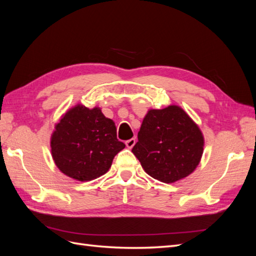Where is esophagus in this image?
Returning a JSON list of instances; mask_svg holds the SVG:
<instances>
[{
  "mask_svg": "<svg viewBox=\"0 0 256 256\" xmlns=\"http://www.w3.org/2000/svg\"><path fill=\"white\" fill-rule=\"evenodd\" d=\"M136 138H130V140H128V141H126V146L128 147V148H132V147L134 146V144H136Z\"/></svg>",
  "mask_w": 256,
  "mask_h": 256,
  "instance_id": "obj_1",
  "label": "esophagus"
}]
</instances>
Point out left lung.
<instances>
[{"mask_svg": "<svg viewBox=\"0 0 256 256\" xmlns=\"http://www.w3.org/2000/svg\"><path fill=\"white\" fill-rule=\"evenodd\" d=\"M204 138L182 108L150 110L138 134L132 152L144 171L162 182L187 177L198 166Z\"/></svg>", "mask_w": 256, "mask_h": 256, "instance_id": "left-lung-1", "label": "left lung"}]
</instances>
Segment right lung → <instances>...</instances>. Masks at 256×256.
Returning <instances> with one entry per match:
<instances>
[{
  "label": "right lung",
  "instance_id": "right-lung-1",
  "mask_svg": "<svg viewBox=\"0 0 256 256\" xmlns=\"http://www.w3.org/2000/svg\"><path fill=\"white\" fill-rule=\"evenodd\" d=\"M125 144L99 108L78 104L66 112L51 136V152L62 173L79 182L106 174Z\"/></svg>",
  "mask_w": 256,
  "mask_h": 256
}]
</instances>
